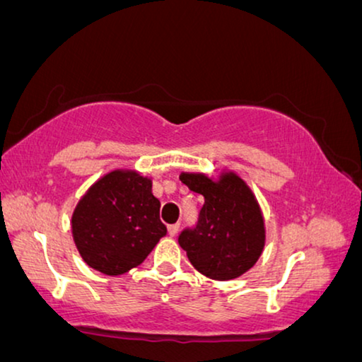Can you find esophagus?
Segmentation results:
<instances>
[{"label":"esophagus","mask_w":362,"mask_h":362,"mask_svg":"<svg viewBox=\"0 0 362 362\" xmlns=\"http://www.w3.org/2000/svg\"><path fill=\"white\" fill-rule=\"evenodd\" d=\"M179 229H180V224H179V223L170 224V226H169V235L175 237V235H177V233H179Z\"/></svg>","instance_id":"1"}]
</instances>
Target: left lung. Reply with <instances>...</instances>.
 Segmentation results:
<instances>
[{
  "label": "left lung",
  "instance_id": "1",
  "mask_svg": "<svg viewBox=\"0 0 362 362\" xmlns=\"http://www.w3.org/2000/svg\"><path fill=\"white\" fill-rule=\"evenodd\" d=\"M204 204L195 226L179 235V244L199 273L211 279H233L255 265L265 244V228L250 188L234 174L211 182L199 174H182Z\"/></svg>",
  "mask_w": 362,
  "mask_h": 362
}]
</instances>
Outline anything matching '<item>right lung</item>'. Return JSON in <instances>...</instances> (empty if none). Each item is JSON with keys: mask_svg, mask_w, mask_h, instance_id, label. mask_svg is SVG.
<instances>
[{"mask_svg": "<svg viewBox=\"0 0 362 362\" xmlns=\"http://www.w3.org/2000/svg\"><path fill=\"white\" fill-rule=\"evenodd\" d=\"M151 180L136 172L115 170L90 187L73 214V237L83 260L117 276L141 265L160 237V202Z\"/></svg>", "mask_w": 362, "mask_h": 362, "instance_id": "obj_1", "label": "right lung"}]
</instances>
